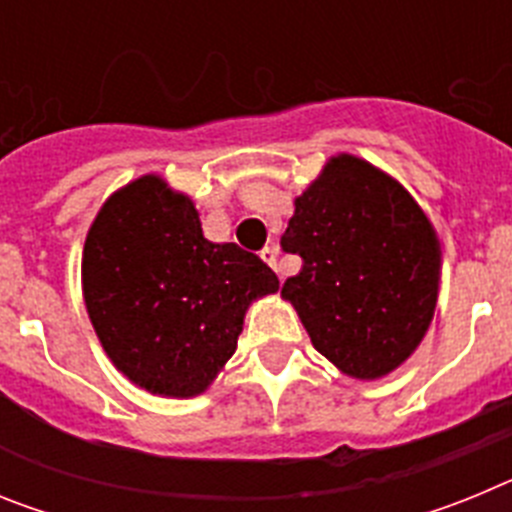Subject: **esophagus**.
<instances>
[{
	"instance_id": "34e87169",
	"label": "esophagus",
	"mask_w": 512,
	"mask_h": 512,
	"mask_svg": "<svg viewBox=\"0 0 512 512\" xmlns=\"http://www.w3.org/2000/svg\"><path fill=\"white\" fill-rule=\"evenodd\" d=\"M277 256H279V248L277 246H266L264 251H261V259L266 261V264L271 266V269L277 271L279 274V264H277Z\"/></svg>"
}]
</instances>
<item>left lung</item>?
Returning a JSON list of instances; mask_svg holds the SVG:
<instances>
[{"label": "left lung", "mask_w": 512, "mask_h": 512, "mask_svg": "<svg viewBox=\"0 0 512 512\" xmlns=\"http://www.w3.org/2000/svg\"><path fill=\"white\" fill-rule=\"evenodd\" d=\"M282 251L302 259L282 297L343 374L379 379L413 354L436 310L441 246L395 179L356 156L330 158L295 200Z\"/></svg>", "instance_id": "1"}]
</instances>
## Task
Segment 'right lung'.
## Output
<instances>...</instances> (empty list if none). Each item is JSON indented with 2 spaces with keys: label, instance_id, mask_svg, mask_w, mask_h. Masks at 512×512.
I'll return each instance as SVG.
<instances>
[{
  "label": "right lung",
  "instance_id": "add662e5",
  "mask_svg": "<svg viewBox=\"0 0 512 512\" xmlns=\"http://www.w3.org/2000/svg\"><path fill=\"white\" fill-rule=\"evenodd\" d=\"M84 302L130 382L194 397L233 356L246 307L277 274L235 243L202 235L192 200L143 176L104 202L81 259Z\"/></svg>",
  "mask_w": 512,
  "mask_h": 512
}]
</instances>
